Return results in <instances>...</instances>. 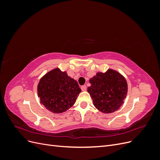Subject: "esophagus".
Instances as JSON below:
<instances>
[{
  "mask_svg": "<svg viewBox=\"0 0 160 160\" xmlns=\"http://www.w3.org/2000/svg\"><path fill=\"white\" fill-rule=\"evenodd\" d=\"M81 89L83 91H85L87 90V87H86V85H83L81 87Z\"/></svg>",
  "mask_w": 160,
  "mask_h": 160,
  "instance_id": "1",
  "label": "esophagus"
}]
</instances>
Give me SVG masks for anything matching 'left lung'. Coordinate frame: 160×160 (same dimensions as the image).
Instances as JSON below:
<instances>
[{
  "label": "left lung",
  "instance_id": "1",
  "mask_svg": "<svg viewBox=\"0 0 160 160\" xmlns=\"http://www.w3.org/2000/svg\"><path fill=\"white\" fill-rule=\"evenodd\" d=\"M88 91L93 104L103 113H111L118 110L128 94V83L119 72L108 69L98 72L89 79Z\"/></svg>",
  "mask_w": 160,
  "mask_h": 160
}]
</instances>
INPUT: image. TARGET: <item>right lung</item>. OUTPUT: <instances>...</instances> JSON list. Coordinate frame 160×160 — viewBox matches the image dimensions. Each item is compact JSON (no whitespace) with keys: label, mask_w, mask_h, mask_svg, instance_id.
<instances>
[{"label":"right lung","mask_w":160,"mask_h":160,"mask_svg":"<svg viewBox=\"0 0 160 160\" xmlns=\"http://www.w3.org/2000/svg\"><path fill=\"white\" fill-rule=\"evenodd\" d=\"M81 91L77 81L58 67L43 75L37 85L40 103L53 113H61L70 109Z\"/></svg>","instance_id":"obj_1"}]
</instances>
